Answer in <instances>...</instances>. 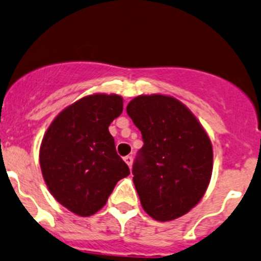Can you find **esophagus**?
<instances>
[{"label": "esophagus", "instance_id": "esophagus-1", "mask_svg": "<svg viewBox=\"0 0 261 261\" xmlns=\"http://www.w3.org/2000/svg\"><path fill=\"white\" fill-rule=\"evenodd\" d=\"M123 159H125V162H126V164L128 166V168H131V167H133V156L127 155V156H125Z\"/></svg>", "mask_w": 261, "mask_h": 261}]
</instances>
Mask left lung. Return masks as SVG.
<instances>
[{
  "mask_svg": "<svg viewBox=\"0 0 261 261\" xmlns=\"http://www.w3.org/2000/svg\"><path fill=\"white\" fill-rule=\"evenodd\" d=\"M144 145L133 167L141 206L168 222L189 213L205 194L213 146L200 121L171 95H138L126 107Z\"/></svg>",
  "mask_w": 261,
  "mask_h": 261,
  "instance_id": "8db88e82",
  "label": "left lung"
}]
</instances>
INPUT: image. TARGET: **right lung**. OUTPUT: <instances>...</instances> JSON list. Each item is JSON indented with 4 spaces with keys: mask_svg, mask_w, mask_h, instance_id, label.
Returning a JSON list of instances; mask_svg holds the SVG:
<instances>
[{
    "mask_svg": "<svg viewBox=\"0 0 261 261\" xmlns=\"http://www.w3.org/2000/svg\"><path fill=\"white\" fill-rule=\"evenodd\" d=\"M122 110L121 95H87L63 108L43 136L39 164L45 185L76 216L100 211L116 184L130 174L108 130Z\"/></svg>",
    "mask_w": 261,
    "mask_h": 261,
    "instance_id": "add662e5",
    "label": "right lung"
}]
</instances>
